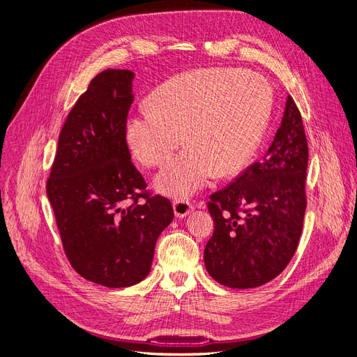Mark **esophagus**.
<instances>
[{
  "label": "esophagus",
  "mask_w": 357,
  "mask_h": 357,
  "mask_svg": "<svg viewBox=\"0 0 357 357\" xmlns=\"http://www.w3.org/2000/svg\"><path fill=\"white\" fill-rule=\"evenodd\" d=\"M193 210V202L189 199H176L174 201V213L177 218H186Z\"/></svg>",
  "instance_id": "esophagus-1"
}]
</instances>
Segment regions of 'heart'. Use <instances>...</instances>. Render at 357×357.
Returning a JSON list of instances; mask_svg holds the SVG:
<instances>
[{"label": "heart", "instance_id": "obj_1", "mask_svg": "<svg viewBox=\"0 0 357 357\" xmlns=\"http://www.w3.org/2000/svg\"><path fill=\"white\" fill-rule=\"evenodd\" d=\"M273 110L271 86L255 71L205 68L162 83L126 119L125 142L147 167H160V192L188 197L214 174H238L261 144Z\"/></svg>", "mask_w": 357, "mask_h": 357}]
</instances>
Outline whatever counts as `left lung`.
Segmentation results:
<instances>
[{"label": "left lung", "instance_id": "obj_1", "mask_svg": "<svg viewBox=\"0 0 357 357\" xmlns=\"http://www.w3.org/2000/svg\"><path fill=\"white\" fill-rule=\"evenodd\" d=\"M307 167L304 122L289 96L282 125L262 159L211 193L207 202L214 232L204 261L215 282L252 289L284 271L304 225Z\"/></svg>", "mask_w": 357, "mask_h": 357}]
</instances>
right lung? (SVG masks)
Listing matches in <instances>:
<instances>
[{
    "label": "right lung",
    "mask_w": 357,
    "mask_h": 357,
    "mask_svg": "<svg viewBox=\"0 0 357 357\" xmlns=\"http://www.w3.org/2000/svg\"><path fill=\"white\" fill-rule=\"evenodd\" d=\"M134 73L104 70L63 123L46 192L63 252L83 278L128 287L150 273L158 236L174 219L131 160L125 123Z\"/></svg>",
    "instance_id": "add662e5"
}]
</instances>
